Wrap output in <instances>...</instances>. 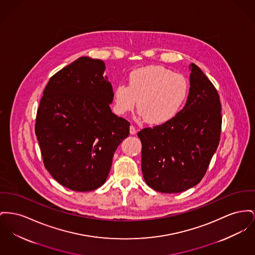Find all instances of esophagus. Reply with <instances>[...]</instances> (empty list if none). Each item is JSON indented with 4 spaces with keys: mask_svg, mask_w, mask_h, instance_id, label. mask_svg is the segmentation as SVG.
<instances>
[{
    "mask_svg": "<svg viewBox=\"0 0 255 255\" xmlns=\"http://www.w3.org/2000/svg\"><path fill=\"white\" fill-rule=\"evenodd\" d=\"M135 133H136V129H135V126L131 125L130 126V134L131 135H135Z\"/></svg>",
    "mask_w": 255,
    "mask_h": 255,
    "instance_id": "34e87169",
    "label": "esophagus"
}]
</instances>
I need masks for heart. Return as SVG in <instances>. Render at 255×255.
Wrapping results in <instances>:
<instances>
[{"label":"heart","mask_w":255,"mask_h":255,"mask_svg":"<svg viewBox=\"0 0 255 255\" xmlns=\"http://www.w3.org/2000/svg\"><path fill=\"white\" fill-rule=\"evenodd\" d=\"M189 92L186 76L159 65L140 67L130 73L128 86L116 87L115 109L124 115L133 110L136 100L139 116L150 124H162L179 113Z\"/></svg>","instance_id":"obj_1"}]
</instances>
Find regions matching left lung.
Instances as JSON below:
<instances>
[{
  "label": "left lung",
  "mask_w": 255,
  "mask_h": 255,
  "mask_svg": "<svg viewBox=\"0 0 255 255\" xmlns=\"http://www.w3.org/2000/svg\"><path fill=\"white\" fill-rule=\"evenodd\" d=\"M186 105L170 120L141 129V170L146 184L166 194L184 192L204 177L222 131L219 93L195 63L190 64Z\"/></svg>",
  "instance_id": "obj_1"
}]
</instances>
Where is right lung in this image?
<instances>
[{
    "label": "right lung",
    "instance_id": "1",
    "mask_svg": "<svg viewBox=\"0 0 255 255\" xmlns=\"http://www.w3.org/2000/svg\"><path fill=\"white\" fill-rule=\"evenodd\" d=\"M105 63L82 57L52 76L37 109L35 135L46 169L60 185L89 192L105 183L130 123L112 113Z\"/></svg>",
    "mask_w": 255,
    "mask_h": 255
}]
</instances>
